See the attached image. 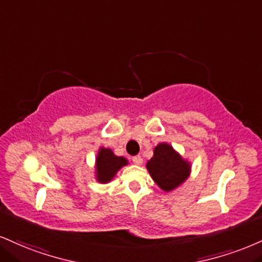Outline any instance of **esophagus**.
<instances>
[{
    "mask_svg": "<svg viewBox=\"0 0 262 262\" xmlns=\"http://www.w3.org/2000/svg\"><path fill=\"white\" fill-rule=\"evenodd\" d=\"M133 162L135 163V165L140 166L141 163H143V157H141V156H134L133 157Z\"/></svg>",
    "mask_w": 262,
    "mask_h": 262,
    "instance_id": "obj_1",
    "label": "esophagus"
}]
</instances>
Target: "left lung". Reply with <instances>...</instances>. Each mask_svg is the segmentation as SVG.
Here are the masks:
<instances>
[{"mask_svg": "<svg viewBox=\"0 0 262 262\" xmlns=\"http://www.w3.org/2000/svg\"><path fill=\"white\" fill-rule=\"evenodd\" d=\"M146 169L154 182L163 191H172L187 181L191 165L168 143H160L154 149V156L147 161Z\"/></svg>", "mask_w": 262, "mask_h": 262, "instance_id": "1", "label": "left lung"}]
</instances>
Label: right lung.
I'll return each instance as SVG.
<instances>
[{
	"label": "right lung",
	"instance_id": "right-lung-1",
	"mask_svg": "<svg viewBox=\"0 0 262 262\" xmlns=\"http://www.w3.org/2000/svg\"><path fill=\"white\" fill-rule=\"evenodd\" d=\"M128 165V160L117 156L108 147L101 146L95 160V178L99 183L106 184L116 177L122 167Z\"/></svg>",
	"mask_w": 262,
	"mask_h": 262
}]
</instances>
